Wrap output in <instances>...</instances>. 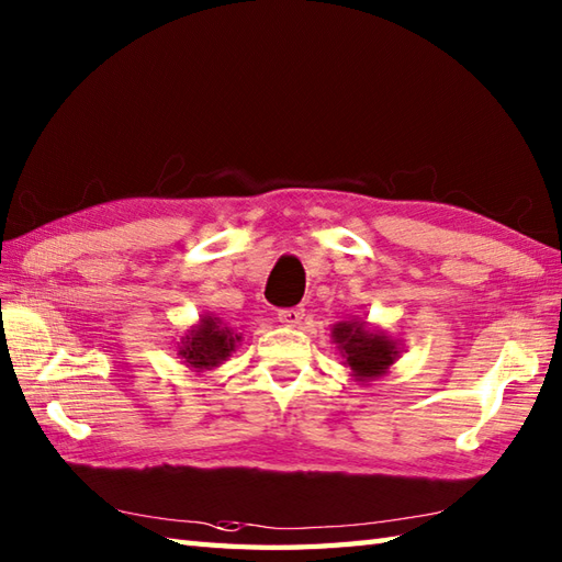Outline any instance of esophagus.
Wrapping results in <instances>:
<instances>
[{"instance_id":"esophagus-1","label":"esophagus","mask_w":562,"mask_h":562,"mask_svg":"<svg viewBox=\"0 0 562 562\" xmlns=\"http://www.w3.org/2000/svg\"><path fill=\"white\" fill-rule=\"evenodd\" d=\"M278 318H280V324H282V326H290V328H294V326H300V324H302V318H304V308H280V312H278Z\"/></svg>"}]
</instances>
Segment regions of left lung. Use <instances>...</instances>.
Here are the masks:
<instances>
[{"mask_svg":"<svg viewBox=\"0 0 562 562\" xmlns=\"http://www.w3.org/2000/svg\"><path fill=\"white\" fill-rule=\"evenodd\" d=\"M330 338L340 350L342 364L350 369V376L360 384L384 376L403 352V342L398 338L357 318L338 321L330 328Z\"/></svg>","mask_w":562,"mask_h":562,"instance_id":"1","label":"left lung"}]
</instances>
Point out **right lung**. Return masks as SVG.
Segmentation results:
<instances>
[{"label": "right lung", "instance_id": "1", "mask_svg": "<svg viewBox=\"0 0 562 562\" xmlns=\"http://www.w3.org/2000/svg\"><path fill=\"white\" fill-rule=\"evenodd\" d=\"M241 333H234L229 326L222 324V318L212 314H202L198 324L186 330L181 342H176V355L190 372L202 374L212 372L224 364L241 345Z\"/></svg>", "mask_w": 562, "mask_h": 562}]
</instances>
